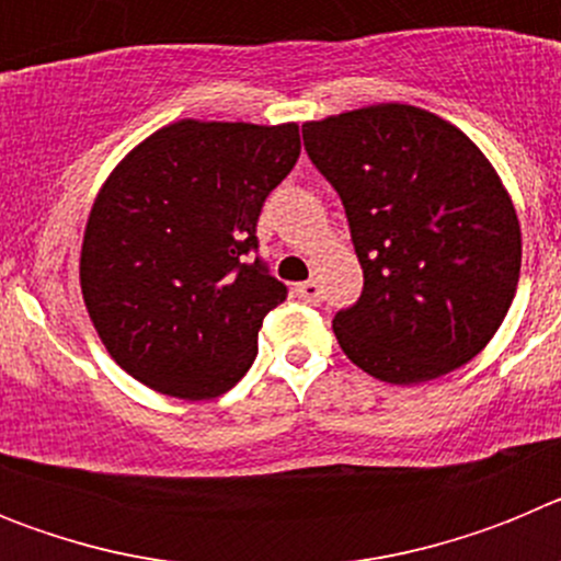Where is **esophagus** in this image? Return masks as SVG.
I'll return each instance as SVG.
<instances>
[{
  "mask_svg": "<svg viewBox=\"0 0 561 561\" xmlns=\"http://www.w3.org/2000/svg\"><path fill=\"white\" fill-rule=\"evenodd\" d=\"M297 297L304 300V304H320V297H323V286L317 284V280H306V284L295 286Z\"/></svg>",
  "mask_w": 561,
  "mask_h": 561,
  "instance_id": "34e87169",
  "label": "esophagus"
}]
</instances>
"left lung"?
<instances>
[{"label": "left lung", "mask_w": 561, "mask_h": 561, "mask_svg": "<svg viewBox=\"0 0 561 561\" xmlns=\"http://www.w3.org/2000/svg\"><path fill=\"white\" fill-rule=\"evenodd\" d=\"M340 193L365 286L336 311L356 368L419 385L480 354L508 314L523 232L503 180L458 126L408 103L304 123Z\"/></svg>", "instance_id": "obj_1"}]
</instances>
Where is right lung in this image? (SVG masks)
I'll return each mask as SVG.
<instances>
[{"label": "right lung", "instance_id": "1", "mask_svg": "<svg viewBox=\"0 0 561 561\" xmlns=\"http://www.w3.org/2000/svg\"><path fill=\"white\" fill-rule=\"evenodd\" d=\"M300 157L297 123L176 121L117 162L89 210L81 291L112 359L205 401L250 370L286 286L250 261L264 199Z\"/></svg>", "mask_w": 561, "mask_h": 561}]
</instances>
